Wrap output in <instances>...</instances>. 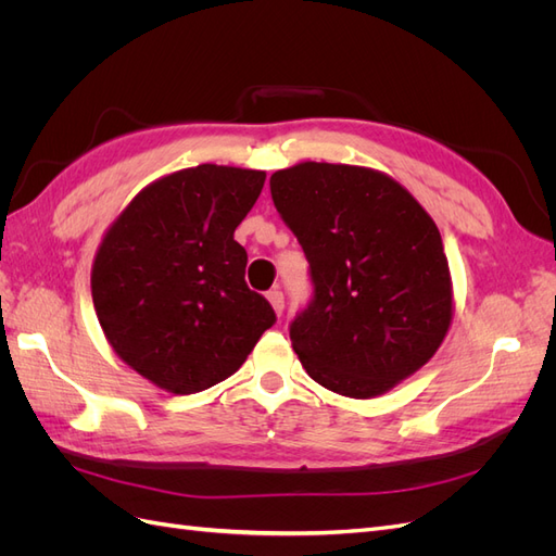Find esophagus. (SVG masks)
Wrapping results in <instances>:
<instances>
[{
	"mask_svg": "<svg viewBox=\"0 0 556 556\" xmlns=\"http://www.w3.org/2000/svg\"><path fill=\"white\" fill-rule=\"evenodd\" d=\"M266 296H268V301H271V306H274L276 315H282V311H285V294L276 288V290L268 292Z\"/></svg>",
	"mask_w": 556,
	"mask_h": 556,
	"instance_id": "obj_1",
	"label": "esophagus"
}]
</instances>
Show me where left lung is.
I'll return each mask as SVG.
<instances>
[{"label":"left lung","instance_id":"left-lung-1","mask_svg":"<svg viewBox=\"0 0 556 556\" xmlns=\"http://www.w3.org/2000/svg\"><path fill=\"white\" fill-rule=\"evenodd\" d=\"M271 197L311 264L313 299L290 325L306 374L371 399L422 368L450 329L452 280L417 199L380 172L327 162L276 172Z\"/></svg>","mask_w":556,"mask_h":556}]
</instances>
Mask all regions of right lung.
<instances>
[{
    "label": "right lung",
    "mask_w": 556,
    "mask_h": 556,
    "mask_svg": "<svg viewBox=\"0 0 556 556\" xmlns=\"http://www.w3.org/2000/svg\"><path fill=\"white\" fill-rule=\"evenodd\" d=\"M266 174L199 164L150 182L104 233L92 301L106 341L134 371L174 394L237 374L276 323L245 285L248 252L233 231Z\"/></svg>",
    "instance_id": "right-lung-1"
}]
</instances>
